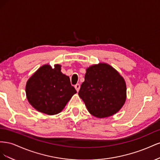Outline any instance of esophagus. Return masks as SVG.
<instances>
[{
    "mask_svg": "<svg viewBox=\"0 0 160 160\" xmlns=\"http://www.w3.org/2000/svg\"><path fill=\"white\" fill-rule=\"evenodd\" d=\"M75 89L77 90V91L78 92V91H79V89H80V85H79V84L75 85Z\"/></svg>",
    "mask_w": 160,
    "mask_h": 160,
    "instance_id": "34e87169",
    "label": "esophagus"
}]
</instances>
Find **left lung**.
Masks as SVG:
<instances>
[{
  "instance_id": "left-lung-1",
  "label": "left lung",
  "mask_w": 160,
  "mask_h": 160,
  "mask_svg": "<svg viewBox=\"0 0 160 160\" xmlns=\"http://www.w3.org/2000/svg\"><path fill=\"white\" fill-rule=\"evenodd\" d=\"M126 91V83L119 72L108 63L99 62L86 69L79 96L91 115L105 118L122 108Z\"/></svg>"
}]
</instances>
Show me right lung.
I'll use <instances>...</instances> for the list:
<instances>
[{
  "mask_svg": "<svg viewBox=\"0 0 160 160\" xmlns=\"http://www.w3.org/2000/svg\"><path fill=\"white\" fill-rule=\"evenodd\" d=\"M61 65L54 68L44 65L28 79L25 91L29 103L39 112L49 115L60 113L77 93L68 76L61 71Z\"/></svg>",
  "mask_w": 160,
  "mask_h": 160,
  "instance_id": "obj_1",
  "label": "right lung"
}]
</instances>
